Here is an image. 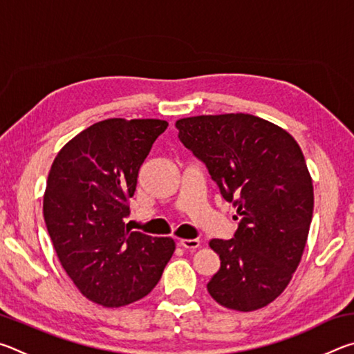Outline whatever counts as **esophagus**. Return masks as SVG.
Returning a JSON list of instances; mask_svg holds the SVG:
<instances>
[{
    "label": "esophagus",
    "instance_id": "34e87169",
    "mask_svg": "<svg viewBox=\"0 0 354 354\" xmlns=\"http://www.w3.org/2000/svg\"><path fill=\"white\" fill-rule=\"evenodd\" d=\"M179 245L185 250H196L200 247L198 239H179Z\"/></svg>",
    "mask_w": 354,
    "mask_h": 354
}]
</instances>
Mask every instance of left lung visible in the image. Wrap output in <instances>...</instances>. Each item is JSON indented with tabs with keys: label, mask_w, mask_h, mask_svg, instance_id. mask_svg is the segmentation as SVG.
<instances>
[{
	"label": "left lung",
	"mask_w": 354,
	"mask_h": 354,
	"mask_svg": "<svg viewBox=\"0 0 354 354\" xmlns=\"http://www.w3.org/2000/svg\"><path fill=\"white\" fill-rule=\"evenodd\" d=\"M176 128L237 207L234 237L209 242L221 262L207 292L227 309L267 306L297 270L313 220V179L301 149L287 131L250 113L181 118Z\"/></svg>",
	"instance_id": "obj_1"
}]
</instances>
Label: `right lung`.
<instances>
[{"mask_svg": "<svg viewBox=\"0 0 354 354\" xmlns=\"http://www.w3.org/2000/svg\"><path fill=\"white\" fill-rule=\"evenodd\" d=\"M164 120L109 118L73 137L48 175L44 217L64 270L84 297L118 308L148 295L175 251L170 237L124 226L139 170Z\"/></svg>", "mask_w": 354, "mask_h": 354, "instance_id": "add662e5", "label": "right lung"}]
</instances>
